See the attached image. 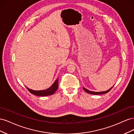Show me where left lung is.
<instances>
[{
    "mask_svg": "<svg viewBox=\"0 0 134 134\" xmlns=\"http://www.w3.org/2000/svg\"><path fill=\"white\" fill-rule=\"evenodd\" d=\"M113 88V87L112 88H111L110 89H109L108 90H107V91H104V92H92V91H90L87 89L83 88V90H84V91H86L87 93H90V94H104V93H107L108 92H109L111 91V89Z\"/></svg>",
    "mask_w": 134,
    "mask_h": 134,
    "instance_id": "left-lung-1",
    "label": "left lung"
}]
</instances>
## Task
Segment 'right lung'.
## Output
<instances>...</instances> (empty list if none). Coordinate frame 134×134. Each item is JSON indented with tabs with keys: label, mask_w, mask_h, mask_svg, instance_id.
Wrapping results in <instances>:
<instances>
[{
	"label": "right lung",
	"mask_w": 134,
	"mask_h": 134,
	"mask_svg": "<svg viewBox=\"0 0 134 134\" xmlns=\"http://www.w3.org/2000/svg\"><path fill=\"white\" fill-rule=\"evenodd\" d=\"M59 87V79H56V80L55 82V83L52 84V86L50 87L47 90H43V91H34L30 90V89L27 88V90H28L32 94H34L36 96H47L53 94L54 93L58 90Z\"/></svg>",
	"instance_id": "right-lung-1"
}]
</instances>
